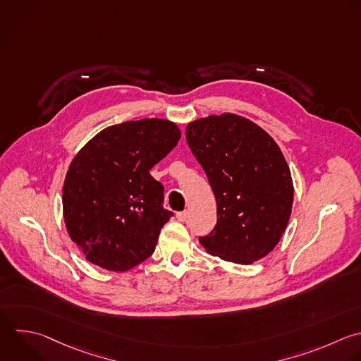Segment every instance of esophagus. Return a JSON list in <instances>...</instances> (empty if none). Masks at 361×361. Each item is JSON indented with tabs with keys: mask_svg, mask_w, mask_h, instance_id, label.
I'll use <instances>...</instances> for the list:
<instances>
[{
	"mask_svg": "<svg viewBox=\"0 0 361 361\" xmlns=\"http://www.w3.org/2000/svg\"><path fill=\"white\" fill-rule=\"evenodd\" d=\"M176 219H178L179 221H186V220H188V212H186V210L178 212V213H176Z\"/></svg>",
	"mask_w": 361,
	"mask_h": 361,
	"instance_id": "1",
	"label": "esophagus"
}]
</instances>
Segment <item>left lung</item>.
Here are the masks:
<instances>
[{
	"label": "left lung",
	"instance_id": "8db88e82",
	"mask_svg": "<svg viewBox=\"0 0 361 361\" xmlns=\"http://www.w3.org/2000/svg\"><path fill=\"white\" fill-rule=\"evenodd\" d=\"M188 145L217 203V223L199 243L221 259L250 265L279 243L292 212L289 166L274 138L233 113L186 126Z\"/></svg>",
	"mask_w": 361,
	"mask_h": 361
}]
</instances>
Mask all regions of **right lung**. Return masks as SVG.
Wrapping results in <instances>:
<instances>
[{
  "label": "right lung",
  "mask_w": 361,
  "mask_h": 361,
  "mask_svg": "<svg viewBox=\"0 0 361 361\" xmlns=\"http://www.w3.org/2000/svg\"><path fill=\"white\" fill-rule=\"evenodd\" d=\"M180 140L164 118L102 130L72 159L62 193L68 233L86 259L124 272L155 251L164 224V188L149 171Z\"/></svg>",
  "instance_id": "add662e5"
}]
</instances>
